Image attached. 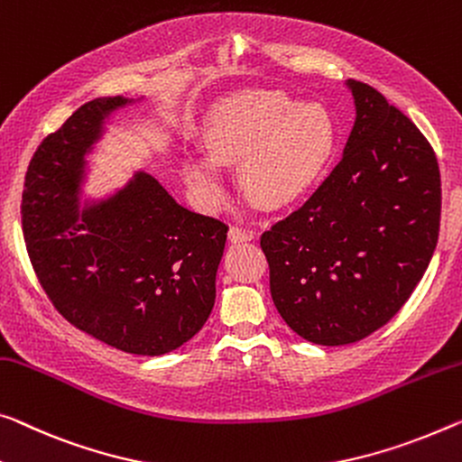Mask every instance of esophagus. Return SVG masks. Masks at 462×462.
<instances>
[{"label": "esophagus", "instance_id": "obj_1", "mask_svg": "<svg viewBox=\"0 0 462 462\" xmlns=\"http://www.w3.org/2000/svg\"><path fill=\"white\" fill-rule=\"evenodd\" d=\"M254 231L245 229V226H231L229 229V241L231 244H244V241H252Z\"/></svg>", "mask_w": 462, "mask_h": 462}]
</instances>
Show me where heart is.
I'll use <instances>...</instances> for the list:
<instances>
[{
	"mask_svg": "<svg viewBox=\"0 0 462 462\" xmlns=\"http://www.w3.org/2000/svg\"><path fill=\"white\" fill-rule=\"evenodd\" d=\"M335 117L324 105L281 90L252 88L226 97L202 130L207 159L189 157L183 177L204 202L223 194L217 165H241V188L264 208H281L303 196L337 148Z\"/></svg>",
	"mask_w": 462,
	"mask_h": 462,
	"instance_id": "b5f03b06",
	"label": "heart"
}]
</instances>
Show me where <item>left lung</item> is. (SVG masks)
<instances>
[{
  "mask_svg": "<svg viewBox=\"0 0 462 462\" xmlns=\"http://www.w3.org/2000/svg\"><path fill=\"white\" fill-rule=\"evenodd\" d=\"M346 88L355 124L343 159L260 237L282 320L326 346L396 316L434 255L442 210L438 159L417 125L370 84Z\"/></svg>",
  "mask_w": 462,
  "mask_h": 462,
  "instance_id": "obj_1",
  "label": "left lung"
}]
</instances>
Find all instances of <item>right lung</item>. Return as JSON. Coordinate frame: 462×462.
<instances>
[{"mask_svg": "<svg viewBox=\"0 0 462 462\" xmlns=\"http://www.w3.org/2000/svg\"><path fill=\"white\" fill-rule=\"evenodd\" d=\"M130 103H84L41 142L24 177L23 233L41 287L69 324L154 357L208 320L229 226L183 208L144 171L80 210L87 154Z\"/></svg>", "mask_w": 462, "mask_h": 462, "instance_id": "right-lung-1", "label": "right lung"}]
</instances>
